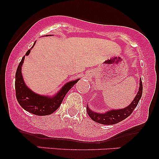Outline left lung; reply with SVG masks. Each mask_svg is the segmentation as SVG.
<instances>
[{
	"instance_id": "8db88e82",
	"label": "left lung",
	"mask_w": 159,
	"mask_h": 159,
	"mask_svg": "<svg viewBox=\"0 0 159 159\" xmlns=\"http://www.w3.org/2000/svg\"><path fill=\"white\" fill-rule=\"evenodd\" d=\"M142 93H143V84H142V81L140 80L139 90H138L134 99L128 107L123 109H120V110L109 111L105 114H99V113L93 112L88 107H87V112L91 119L93 121L96 122V123L104 124V125L116 124L126 119L128 116H129L132 114L133 111L137 107L140 98H141Z\"/></svg>"
}]
</instances>
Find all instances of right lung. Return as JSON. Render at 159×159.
Segmentation results:
<instances>
[{
    "mask_svg": "<svg viewBox=\"0 0 159 159\" xmlns=\"http://www.w3.org/2000/svg\"><path fill=\"white\" fill-rule=\"evenodd\" d=\"M34 45H35V43L31 48H33ZM30 49L27 51L25 55L27 56L30 54ZM24 60H25V56L19 63L16 72L15 87L16 96L18 102L25 111L33 114L38 115V116H45V115L52 114L61 106L67 92L77 83L79 79L67 83L66 84L63 86L59 93L53 97H47V96L38 95L27 88L24 82L22 75H21V66L24 63Z\"/></svg>",
    "mask_w": 159,
    "mask_h": 159,
    "instance_id": "right-lung-1",
    "label": "right lung"
}]
</instances>
